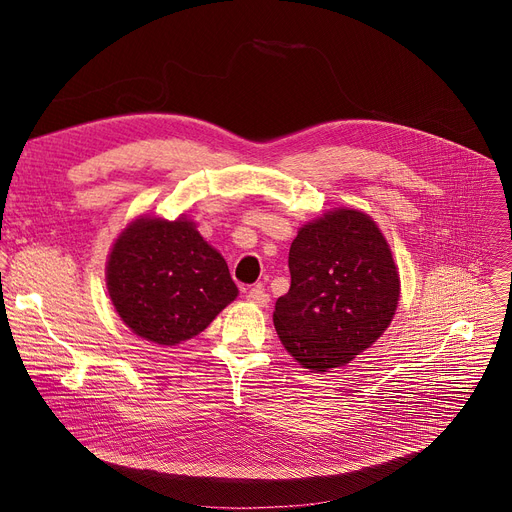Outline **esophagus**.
I'll use <instances>...</instances> for the list:
<instances>
[{"instance_id": "1", "label": "esophagus", "mask_w": 512, "mask_h": 512, "mask_svg": "<svg viewBox=\"0 0 512 512\" xmlns=\"http://www.w3.org/2000/svg\"><path fill=\"white\" fill-rule=\"evenodd\" d=\"M247 301L253 303V305H257V307H265L267 303H270V294H267L265 288L259 284V286H255V288H251V290L247 292Z\"/></svg>"}]
</instances>
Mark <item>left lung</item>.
Listing matches in <instances>:
<instances>
[{"instance_id": "8db88e82", "label": "left lung", "mask_w": 512, "mask_h": 512, "mask_svg": "<svg viewBox=\"0 0 512 512\" xmlns=\"http://www.w3.org/2000/svg\"><path fill=\"white\" fill-rule=\"evenodd\" d=\"M288 267L290 290L276 301L274 326L303 367L346 365L390 326L400 282L369 215L338 209L307 224L292 240Z\"/></svg>"}]
</instances>
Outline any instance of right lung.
<instances>
[{
    "mask_svg": "<svg viewBox=\"0 0 512 512\" xmlns=\"http://www.w3.org/2000/svg\"><path fill=\"white\" fill-rule=\"evenodd\" d=\"M107 290L134 334L166 346L203 332L238 294L224 257L184 218L128 226L107 261Z\"/></svg>",
    "mask_w": 512,
    "mask_h": 512,
    "instance_id": "add662e5",
    "label": "right lung"
}]
</instances>
